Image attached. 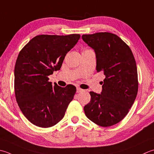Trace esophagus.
<instances>
[{
	"mask_svg": "<svg viewBox=\"0 0 154 154\" xmlns=\"http://www.w3.org/2000/svg\"><path fill=\"white\" fill-rule=\"evenodd\" d=\"M83 91L82 89L79 88V87H77V93H80Z\"/></svg>",
	"mask_w": 154,
	"mask_h": 154,
	"instance_id": "34e87169",
	"label": "esophagus"
}]
</instances>
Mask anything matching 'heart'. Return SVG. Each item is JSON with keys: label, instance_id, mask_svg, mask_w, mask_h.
Wrapping results in <instances>:
<instances>
[{"label": "heart", "instance_id": "heart-1", "mask_svg": "<svg viewBox=\"0 0 154 154\" xmlns=\"http://www.w3.org/2000/svg\"><path fill=\"white\" fill-rule=\"evenodd\" d=\"M87 50H89V49H86V50H85L84 51H87Z\"/></svg>", "mask_w": 154, "mask_h": 154}]
</instances>
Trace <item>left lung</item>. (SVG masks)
Segmentation results:
<instances>
[{"label":"left lung","mask_w":154,"mask_h":154,"mask_svg":"<svg viewBox=\"0 0 154 154\" xmlns=\"http://www.w3.org/2000/svg\"><path fill=\"white\" fill-rule=\"evenodd\" d=\"M82 38L95 51L97 72L105 75L101 94L89 92L91 101L84 111L95 124L109 127L127 116L136 98V63L130 48L115 34L97 32L83 35Z\"/></svg>","instance_id":"8db88e82"}]
</instances>
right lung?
<instances>
[{
	"instance_id": "obj_1",
	"label": "right lung",
	"mask_w": 154,
	"mask_h": 154,
	"mask_svg": "<svg viewBox=\"0 0 154 154\" xmlns=\"http://www.w3.org/2000/svg\"><path fill=\"white\" fill-rule=\"evenodd\" d=\"M80 35H40L32 38L18 55L14 67V93L20 111L32 124L50 128L63 118L76 87H61L49 81L61 67L65 57Z\"/></svg>"
}]
</instances>
